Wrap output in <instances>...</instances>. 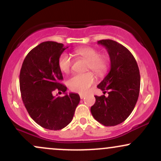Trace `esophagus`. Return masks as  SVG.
Returning a JSON list of instances; mask_svg holds the SVG:
<instances>
[{
  "label": "esophagus",
  "mask_w": 161,
  "mask_h": 161,
  "mask_svg": "<svg viewBox=\"0 0 161 161\" xmlns=\"http://www.w3.org/2000/svg\"><path fill=\"white\" fill-rule=\"evenodd\" d=\"M79 97H80L81 99H83L85 97H86V95H82V94H80V95H79Z\"/></svg>",
  "instance_id": "obj_1"
}]
</instances>
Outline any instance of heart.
<instances>
[{
    "mask_svg": "<svg viewBox=\"0 0 161 161\" xmlns=\"http://www.w3.org/2000/svg\"><path fill=\"white\" fill-rule=\"evenodd\" d=\"M75 54L88 61L86 70L92 69L98 76H104L108 73L110 66V60L106 54H101L98 50L92 47H79L75 50ZM73 60L68 53H63L59 57L58 66L60 71L68 73L71 69ZM96 79L92 72L73 74L67 82L68 87L72 92L86 93L89 90Z\"/></svg>",
    "mask_w": 161,
    "mask_h": 161,
    "instance_id": "b5f03b06",
    "label": "heart"
}]
</instances>
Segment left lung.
Instances as JSON below:
<instances>
[{"label":"left lung","instance_id":"obj_1","mask_svg":"<svg viewBox=\"0 0 161 161\" xmlns=\"http://www.w3.org/2000/svg\"><path fill=\"white\" fill-rule=\"evenodd\" d=\"M110 58V70L97 87L108 95H95L92 116L105 126L123 123L132 112L140 91V73L136 59L126 47L115 41L100 40Z\"/></svg>","mask_w":161,"mask_h":161}]
</instances>
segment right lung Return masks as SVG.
Here are the masks:
<instances>
[{
  "instance_id": "right-lung-1",
  "label": "right lung",
  "mask_w": 161,
  "mask_h": 161,
  "mask_svg": "<svg viewBox=\"0 0 161 161\" xmlns=\"http://www.w3.org/2000/svg\"><path fill=\"white\" fill-rule=\"evenodd\" d=\"M68 47L56 42H45L29 51L22 65L19 87L24 105L31 118L43 128L60 130L73 119L80 97L66 94L55 97L53 92L65 93L58 66L61 53Z\"/></svg>"
}]
</instances>
